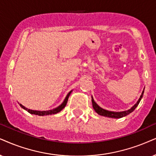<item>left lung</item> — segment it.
Listing matches in <instances>:
<instances>
[{
    "instance_id": "left-lung-1",
    "label": "left lung",
    "mask_w": 156,
    "mask_h": 156,
    "mask_svg": "<svg viewBox=\"0 0 156 156\" xmlns=\"http://www.w3.org/2000/svg\"><path fill=\"white\" fill-rule=\"evenodd\" d=\"M143 94H144V90H143V92H142V94H141L140 97V98L138 99V101H137V103H136L135 105H134L133 107L131 108V109H128L127 111L116 112L108 111V110H105V109H102V108L100 107V106H98V104H96L95 101H94V98H93V97L91 96V101H92L93 108H94V109L95 110V112H96V113H97L98 114H99V115L104 116V117H110V118H116V119H117V118H122V117H125V116H127V114H130L131 112H133L134 110L135 109V108L137 107V106H138V104L140 103V101L141 98H143Z\"/></svg>"
}]
</instances>
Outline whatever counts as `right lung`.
<instances>
[{"label": "right lung", "mask_w": 156, "mask_h": 156, "mask_svg": "<svg viewBox=\"0 0 156 156\" xmlns=\"http://www.w3.org/2000/svg\"><path fill=\"white\" fill-rule=\"evenodd\" d=\"M71 92H72V90H70V91L68 93V95H67L66 98H65L64 101L62 102V103L61 104L60 106H58L57 108H55V109L48 110V111H37V110H31V109H27V108H26L25 106H23L22 105V104H19V105H20L21 108H23V109H25L26 111H27L29 113H30L31 114H36V115H39V116H44V115H49V114H55L58 113V112H60L61 110H62L64 109L65 106H66L67 102H68V98H69V96H70V94H71Z\"/></svg>", "instance_id": "right-lung-1"}]
</instances>
